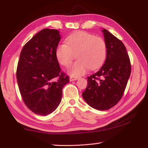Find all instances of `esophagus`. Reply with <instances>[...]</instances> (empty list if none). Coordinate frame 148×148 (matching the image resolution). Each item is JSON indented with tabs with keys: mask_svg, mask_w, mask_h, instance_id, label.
<instances>
[{
	"mask_svg": "<svg viewBox=\"0 0 148 148\" xmlns=\"http://www.w3.org/2000/svg\"><path fill=\"white\" fill-rule=\"evenodd\" d=\"M77 79H78V77H74V76L70 77V81H71V82L76 81V80H77Z\"/></svg>",
	"mask_w": 148,
	"mask_h": 148,
	"instance_id": "esophagus-1",
	"label": "esophagus"
}]
</instances>
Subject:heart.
<instances>
[{
    "mask_svg": "<svg viewBox=\"0 0 148 148\" xmlns=\"http://www.w3.org/2000/svg\"><path fill=\"white\" fill-rule=\"evenodd\" d=\"M66 44L56 49V57L64 66L71 64L76 56L77 59L70 66L67 72L71 76L86 74L87 70L94 71L101 67L107 56V46L103 39L86 31H77L66 38Z\"/></svg>",
    "mask_w": 148,
    "mask_h": 148,
    "instance_id": "obj_1",
    "label": "heart"
}]
</instances>
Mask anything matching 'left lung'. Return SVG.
<instances>
[{
	"label": "left lung",
	"instance_id": "obj_1",
	"mask_svg": "<svg viewBox=\"0 0 148 148\" xmlns=\"http://www.w3.org/2000/svg\"><path fill=\"white\" fill-rule=\"evenodd\" d=\"M107 56L101 69L87 77L82 96L90 106L106 110L117 104L123 95L131 75V62L123 42L103 29Z\"/></svg>",
	"mask_w": 148,
	"mask_h": 148
}]
</instances>
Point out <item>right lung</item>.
Returning <instances> with one entry per match:
<instances>
[{
	"instance_id": "1",
	"label": "right lung",
	"mask_w": 148,
	"mask_h": 148,
	"mask_svg": "<svg viewBox=\"0 0 148 148\" xmlns=\"http://www.w3.org/2000/svg\"><path fill=\"white\" fill-rule=\"evenodd\" d=\"M59 31L44 29L23 46L16 76L24 103L34 114H50L60 104L69 77L61 72L56 57Z\"/></svg>"
}]
</instances>
